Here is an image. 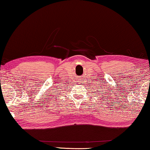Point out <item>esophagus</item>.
Returning a JSON list of instances; mask_svg holds the SVG:
<instances>
[{
    "label": "esophagus",
    "instance_id": "1",
    "mask_svg": "<svg viewBox=\"0 0 150 150\" xmlns=\"http://www.w3.org/2000/svg\"><path fill=\"white\" fill-rule=\"evenodd\" d=\"M82 77H79L78 78V80H77V82H78V84H81V83H82Z\"/></svg>",
    "mask_w": 150,
    "mask_h": 150
}]
</instances>
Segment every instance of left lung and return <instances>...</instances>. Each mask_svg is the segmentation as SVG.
I'll use <instances>...</instances> for the list:
<instances>
[{
  "mask_svg": "<svg viewBox=\"0 0 150 150\" xmlns=\"http://www.w3.org/2000/svg\"><path fill=\"white\" fill-rule=\"evenodd\" d=\"M102 96H103V95H102Z\"/></svg>",
  "mask_w": 150,
  "mask_h": 150,
  "instance_id": "1",
  "label": "left lung"
}]
</instances>
